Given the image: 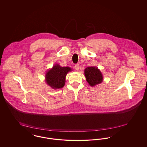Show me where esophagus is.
Segmentation results:
<instances>
[{"instance_id":"34e87169","label":"esophagus","mask_w":147,"mask_h":147,"mask_svg":"<svg viewBox=\"0 0 147 147\" xmlns=\"http://www.w3.org/2000/svg\"><path fill=\"white\" fill-rule=\"evenodd\" d=\"M74 68H75V69L76 70H78L79 69V64H76L75 65H74Z\"/></svg>"}]
</instances>
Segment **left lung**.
<instances>
[{"mask_svg":"<svg viewBox=\"0 0 147 147\" xmlns=\"http://www.w3.org/2000/svg\"><path fill=\"white\" fill-rule=\"evenodd\" d=\"M84 74L86 81L91 86L101 83L103 79L101 71L95 67H87L85 69Z\"/></svg>","mask_w":147,"mask_h":147,"instance_id":"1","label":"left lung"}]
</instances>
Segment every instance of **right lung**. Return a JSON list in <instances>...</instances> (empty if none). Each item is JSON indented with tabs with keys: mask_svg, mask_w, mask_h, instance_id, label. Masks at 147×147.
<instances>
[{
	"mask_svg": "<svg viewBox=\"0 0 147 147\" xmlns=\"http://www.w3.org/2000/svg\"><path fill=\"white\" fill-rule=\"evenodd\" d=\"M70 71L69 67H62L59 65H55L46 73V81L53 89L62 88L65 84L66 75Z\"/></svg>",
	"mask_w": 147,
	"mask_h": 147,
	"instance_id": "obj_1",
	"label": "right lung"
}]
</instances>
